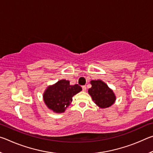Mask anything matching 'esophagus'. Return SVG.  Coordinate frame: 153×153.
<instances>
[{
	"instance_id": "34e87169",
	"label": "esophagus",
	"mask_w": 153,
	"mask_h": 153,
	"mask_svg": "<svg viewBox=\"0 0 153 153\" xmlns=\"http://www.w3.org/2000/svg\"><path fill=\"white\" fill-rule=\"evenodd\" d=\"M82 90L83 91H86V86H82Z\"/></svg>"
}]
</instances>
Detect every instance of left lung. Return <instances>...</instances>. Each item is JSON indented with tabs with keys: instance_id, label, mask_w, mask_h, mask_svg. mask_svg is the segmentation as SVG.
<instances>
[{
	"instance_id": "obj_1",
	"label": "left lung",
	"mask_w": 153,
	"mask_h": 153,
	"mask_svg": "<svg viewBox=\"0 0 153 153\" xmlns=\"http://www.w3.org/2000/svg\"><path fill=\"white\" fill-rule=\"evenodd\" d=\"M90 84L92 87L88 89V94L100 108L109 107L115 102L116 97L113 91L102 80H92Z\"/></svg>"
}]
</instances>
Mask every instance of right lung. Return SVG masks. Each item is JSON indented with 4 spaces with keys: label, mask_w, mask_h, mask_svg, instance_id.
Segmentation results:
<instances>
[{
    "label": "right lung",
    "mask_w": 153,
    "mask_h": 153,
    "mask_svg": "<svg viewBox=\"0 0 153 153\" xmlns=\"http://www.w3.org/2000/svg\"><path fill=\"white\" fill-rule=\"evenodd\" d=\"M82 90L78 84L72 86L68 80H59L46 88L43 94L44 101L47 107L54 112L63 113L71 104L74 96Z\"/></svg>",
    "instance_id": "add662e5"
}]
</instances>
